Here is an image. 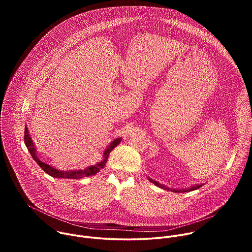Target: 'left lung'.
I'll use <instances>...</instances> for the list:
<instances>
[{
	"mask_svg": "<svg viewBox=\"0 0 252 252\" xmlns=\"http://www.w3.org/2000/svg\"><path fill=\"white\" fill-rule=\"evenodd\" d=\"M148 178H149V181H150L151 183H153L155 186H157V187H158V188H160V189H162L169 190V191H173V192H187V191H192V190H195V189H199V188H201V187L203 186V185L200 184V185L192 186V187L188 188V189H171V188H169V187H166V186H164V185H161V184H159V183L154 181V179H152L151 177H148Z\"/></svg>",
	"mask_w": 252,
	"mask_h": 252,
	"instance_id": "8db88e82",
	"label": "left lung"
}]
</instances>
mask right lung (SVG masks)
I'll return each instance as SVG.
<instances>
[{"instance_id":"obj_1","label":"right lung","mask_w":252,"mask_h":252,"mask_svg":"<svg viewBox=\"0 0 252 252\" xmlns=\"http://www.w3.org/2000/svg\"><path fill=\"white\" fill-rule=\"evenodd\" d=\"M121 140H122V137H118V138L114 139L109 146H106V148H105V150L103 152L102 159L100 161H98L97 163L94 164V165L88 166V167H86L84 169L60 170V169L52 166L51 164H48L47 162L42 161L39 158L38 153H37V148H35L34 143H33L32 137L30 135V132H29V129H28L27 126L25 127V145H26L28 151L30 152L32 158L34 159L35 162H37L41 166V168L46 173H48L49 175H51L53 177H56V178H73V179H78V178H81V177L91 176V175H94V174L97 173L105 165L110 153L119 145V143L121 142Z\"/></svg>"}]
</instances>
